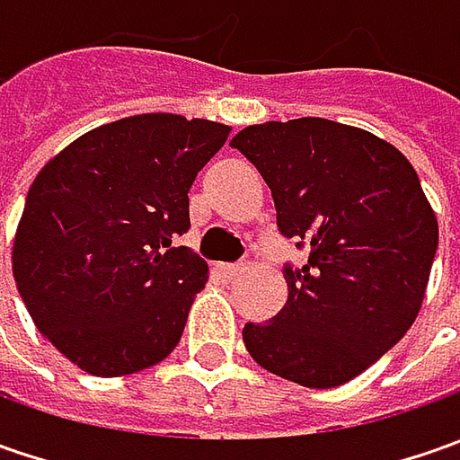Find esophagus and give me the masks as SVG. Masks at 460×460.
<instances>
[{
	"label": "esophagus",
	"mask_w": 460,
	"mask_h": 460,
	"mask_svg": "<svg viewBox=\"0 0 460 460\" xmlns=\"http://www.w3.org/2000/svg\"><path fill=\"white\" fill-rule=\"evenodd\" d=\"M220 269H222V274L230 276V279H233V276H238L240 271H245V266H243V263H222Z\"/></svg>",
	"instance_id": "34e87169"
}]
</instances>
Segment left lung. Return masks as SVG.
<instances>
[{"mask_svg":"<svg viewBox=\"0 0 460 460\" xmlns=\"http://www.w3.org/2000/svg\"><path fill=\"white\" fill-rule=\"evenodd\" d=\"M271 189L289 299L245 323L258 366L330 389L356 379L415 323L438 251V220L412 164L376 135L323 117L266 122L233 140Z\"/></svg>","mask_w":460,"mask_h":460,"instance_id":"left-lung-1","label":"left lung"}]
</instances>
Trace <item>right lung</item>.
<instances>
[{"instance_id": "add662e5", "label": "right lung", "mask_w": 460, "mask_h": 460, "mask_svg": "<svg viewBox=\"0 0 460 460\" xmlns=\"http://www.w3.org/2000/svg\"><path fill=\"white\" fill-rule=\"evenodd\" d=\"M230 128L137 115L81 135L38 173L12 271L32 323L94 376L164 361L184 332L207 263L176 245L189 189Z\"/></svg>"}]
</instances>
